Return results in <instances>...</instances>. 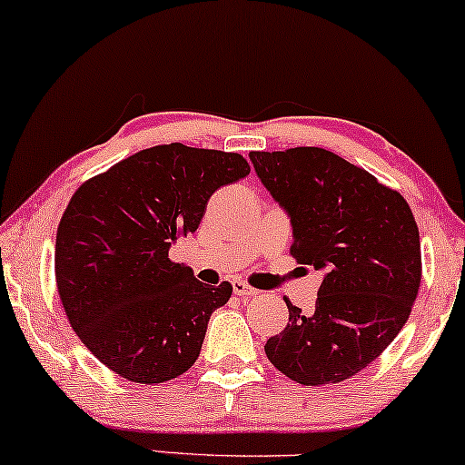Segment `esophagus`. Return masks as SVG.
<instances>
[{"instance_id": "1", "label": "esophagus", "mask_w": 465, "mask_h": 465, "mask_svg": "<svg viewBox=\"0 0 465 465\" xmlns=\"http://www.w3.org/2000/svg\"><path fill=\"white\" fill-rule=\"evenodd\" d=\"M232 287H233V293H236V296H240V298H251V296H255V293H257L255 287L246 285L244 281H233Z\"/></svg>"}]
</instances>
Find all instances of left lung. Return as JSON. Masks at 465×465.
<instances>
[{
  "instance_id": "left-lung-1",
  "label": "left lung",
  "mask_w": 465,
  "mask_h": 465,
  "mask_svg": "<svg viewBox=\"0 0 465 465\" xmlns=\"http://www.w3.org/2000/svg\"><path fill=\"white\" fill-rule=\"evenodd\" d=\"M257 178L292 223V255L324 274L313 311L285 298L290 324L268 361L304 386L362 371L395 341L420 285V238L397 191L324 148L251 152Z\"/></svg>"
}]
</instances>
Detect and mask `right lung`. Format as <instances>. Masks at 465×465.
Listing matches in <instances>:
<instances>
[{"mask_svg":"<svg viewBox=\"0 0 465 465\" xmlns=\"http://www.w3.org/2000/svg\"><path fill=\"white\" fill-rule=\"evenodd\" d=\"M249 172L233 152L154 145L70 199L55 238L57 292L76 337L111 371L161 384L195 364L232 285L199 283L169 249L197 232L216 189Z\"/></svg>","mask_w":465,"mask_h":465,"instance_id":"right-lung-1","label":"right lung"}]
</instances>
